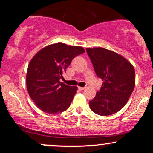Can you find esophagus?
<instances>
[{
  "instance_id": "34e87169",
  "label": "esophagus",
  "mask_w": 153,
  "mask_h": 153,
  "mask_svg": "<svg viewBox=\"0 0 153 153\" xmlns=\"http://www.w3.org/2000/svg\"><path fill=\"white\" fill-rule=\"evenodd\" d=\"M78 88L79 89V90H80V91H83V90H84L85 88V87H78Z\"/></svg>"
}]
</instances>
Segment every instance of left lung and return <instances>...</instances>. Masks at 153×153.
<instances>
[{
    "instance_id": "obj_1",
    "label": "left lung",
    "mask_w": 153,
    "mask_h": 153,
    "mask_svg": "<svg viewBox=\"0 0 153 153\" xmlns=\"http://www.w3.org/2000/svg\"><path fill=\"white\" fill-rule=\"evenodd\" d=\"M86 51L96 74L103 81L89 102L91 109L100 116L116 114L124 107L134 88V68L124 57L110 50L86 48Z\"/></svg>"
}]
</instances>
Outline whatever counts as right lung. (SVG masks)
<instances>
[{
    "instance_id": "obj_1",
    "label": "right lung",
    "mask_w": 153,
    "mask_h": 153,
    "mask_svg": "<svg viewBox=\"0 0 153 153\" xmlns=\"http://www.w3.org/2000/svg\"><path fill=\"white\" fill-rule=\"evenodd\" d=\"M84 52L81 47L58 42L44 47L32 58L26 74L27 90L39 109L56 114L70 107L77 87L60 79L73 58Z\"/></svg>"
}]
</instances>
